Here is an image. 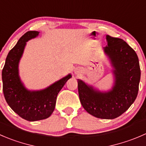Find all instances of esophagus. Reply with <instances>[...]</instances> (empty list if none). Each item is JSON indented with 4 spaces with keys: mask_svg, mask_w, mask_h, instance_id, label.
Wrapping results in <instances>:
<instances>
[{
    "mask_svg": "<svg viewBox=\"0 0 146 146\" xmlns=\"http://www.w3.org/2000/svg\"><path fill=\"white\" fill-rule=\"evenodd\" d=\"M80 73H81V70H80V68H77L75 70V73H76V75L80 74Z\"/></svg>",
    "mask_w": 146,
    "mask_h": 146,
    "instance_id": "obj_1",
    "label": "esophagus"
}]
</instances>
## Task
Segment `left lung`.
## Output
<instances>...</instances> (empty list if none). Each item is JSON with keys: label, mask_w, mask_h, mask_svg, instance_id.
Instances as JSON below:
<instances>
[{"label": "left lung", "mask_w": 146, "mask_h": 146, "mask_svg": "<svg viewBox=\"0 0 146 146\" xmlns=\"http://www.w3.org/2000/svg\"><path fill=\"white\" fill-rule=\"evenodd\" d=\"M103 48L113 68L114 84L100 91L78 79L79 98L90 115L102 119H114L122 115L137 97L141 79L139 60L135 50L123 40L106 35Z\"/></svg>", "instance_id": "left-lung-1"}]
</instances>
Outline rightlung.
<instances>
[{"label": "right lung", "instance_id": "obj_1", "mask_svg": "<svg viewBox=\"0 0 146 146\" xmlns=\"http://www.w3.org/2000/svg\"><path fill=\"white\" fill-rule=\"evenodd\" d=\"M38 35V31L25 33L8 53L2 70L3 90L7 103L14 112L28 121H40L51 115L58 94L72 76L68 74L42 90H30L25 87L19 76V62L26 42Z\"/></svg>", "mask_w": 146, "mask_h": 146}]
</instances>
